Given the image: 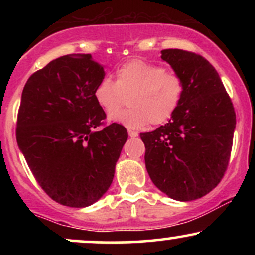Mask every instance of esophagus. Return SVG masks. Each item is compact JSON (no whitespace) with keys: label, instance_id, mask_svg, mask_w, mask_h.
<instances>
[{"label":"esophagus","instance_id":"obj_1","mask_svg":"<svg viewBox=\"0 0 255 255\" xmlns=\"http://www.w3.org/2000/svg\"><path fill=\"white\" fill-rule=\"evenodd\" d=\"M128 135H129L130 137H136L139 134H137V131H135V130L128 129Z\"/></svg>","mask_w":255,"mask_h":255}]
</instances>
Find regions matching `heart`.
<instances>
[{
    "instance_id": "heart-1",
    "label": "heart",
    "mask_w": 255,
    "mask_h": 255,
    "mask_svg": "<svg viewBox=\"0 0 255 255\" xmlns=\"http://www.w3.org/2000/svg\"><path fill=\"white\" fill-rule=\"evenodd\" d=\"M183 90L182 78L176 73L144 60H131L116 71L115 81L101 79L93 90V98L105 113L111 114L110 121L129 129H141L148 124L168 122L180 107ZM126 97L130 108L116 113Z\"/></svg>"
}]
</instances>
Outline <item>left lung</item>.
Returning <instances> with one entry per match:
<instances>
[{
	"label": "left lung",
	"instance_id": "obj_1",
	"mask_svg": "<svg viewBox=\"0 0 255 255\" xmlns=\"http://www.w3.org/2000/svg\"><path fill=\"white\" fill-rule=\"evenodd\" d=\"M183 80L182 101L168 124L140 134L152 182L169 198L195 200L221 182L233 146L236 115L217 71L203 56L160 51Z\"/></svg>",
	"mask_w": 255,
	"mask_h": 255
}]
</instances>
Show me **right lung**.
<instances>
[{
	"label": "right lung",
	"mask_w": 255,
	"mask_h": 255,
	"mask_svg": "<svg viewBox=\"0 0 255 255\" xmlns=\"http://www.w3.org/2000/svg\"><path fill=\"white\" fill-rule=\"evenodd\" d=\"M104 67L90 54L66 55L32 74L21 95L16 141L32 174L52 200L86 207L113 182L128 134L93 98Z\"/></svg>",
	"instance_id": "right-lung-1"
}]
</instances>
